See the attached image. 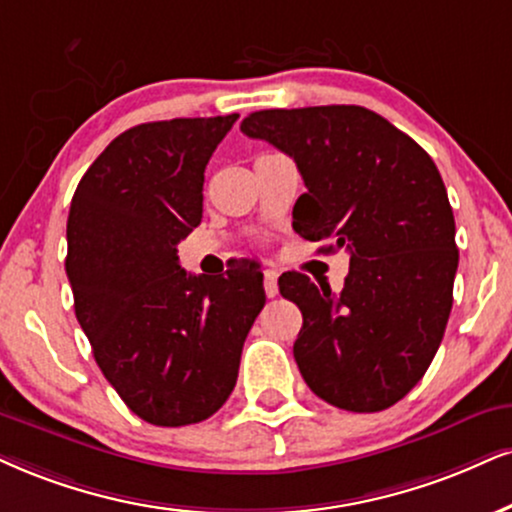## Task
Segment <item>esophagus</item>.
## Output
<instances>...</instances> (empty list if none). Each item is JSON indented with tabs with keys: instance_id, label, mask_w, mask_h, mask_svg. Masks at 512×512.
I'll list each match as a JSON object with an SVG mask.
<instances>
[{
	"instance_id": "esophagus-1",
	"label": "esophagus",
	"mask_w": 512,
	"mask_h": 512,
	"mask_svg": "<svg viewBox=\"0 0 512 512\" xmlns=\"http://www.w3.org/2000/svg\"><path fill=\"white\" fill-rule=\"evenodd\" d=\"M263 287H266V294L270 296V299L277 296V270H273V268L263 270Z\"/></svg>"
}]
</instances>
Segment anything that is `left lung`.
Wrapping results in <instances>:
<instances>
[{
  "label": "left lung",
  "mask_w": 512,
  "mask_h": 512,
  "mask_svg": "<svg viewBox=\"0 0 512 512\" xmlns=\"http://www.w3.org/2000/svg\"><path fill=\"white\" fill-rule=\"evenodd\" d=\"M244 135L292 156L308 192L294 230L344 249L342 292L304 273L280 294L304 315L294 361L315 396L377 413L422 380L437 353L458 270L456 223L437 166L418 142L363 106L249 113Z\"/></svg>",
  "instance_id": "8db88e82"
}]
</instances>
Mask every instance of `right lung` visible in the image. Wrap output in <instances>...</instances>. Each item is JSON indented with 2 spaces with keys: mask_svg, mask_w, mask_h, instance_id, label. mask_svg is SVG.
I'll use <instances>...</instances> for the list:
<instances>
[{
  "mask_svg": "<svg viewBox=\"0 0 512 512\" xmlns=\"http://www.w3.org/2000/svg\"><path fill=\"white\" fill-rule=\"evenodd\" d=\"M237 118L135 125L97 156L71 201L75 318L106 380L151 425H194L223 406L266 304L256 268L204 277L178 258L201 223L206 163Z\"/></svg>",
  "mask_w": 512,
  "mask_h": 512,
  "instance_id": "right-lung-1",
  "label": "right lung"
}]
</instances>
